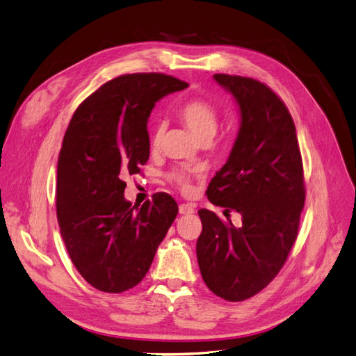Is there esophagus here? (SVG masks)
<instances>
[{"mask_svg":"<svg viewBox=\"0 0 356 356\" xmlns=\"http://www.w3.org/2000/svg\"><path fill=\"white\" fill-rule=\"evenodd\" d=\"M179 213L180 216H191V213H194V206L189 203H181L179 206Z\"/></svg>","mask_w":356,"mask_h":356,"instance_id":"34e87169","label":"esophagus"}]
</instances>
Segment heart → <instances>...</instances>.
Here are the masks:
<instances>
[{
    "instance_id": "1",
    "label": "heart",
    "mask_w": 356,
    "mask_h": 356,
    "mask_svg": "<svg viewBox=\"0 0 356 356\" xmlns=\"http://www.w3.org/2000/svg\"><path fill=\"white\" fill-rule=\"evenodd\" d=\"M177 117L185 126L191 130V134L203 143V140H212L213 136L217 135L218 124H220V115L217 107L208 100L203 98H189V100L181 103L177 107ZM163 126L159 124L154 130L153 143L158 145L163 138ZM170 179L180 188H188V179L181 172H172Z\"/></svg>"
}]
</instances>
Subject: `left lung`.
Instances as JSON below:
<instances>
[{"label": "left lung", "mask_w": 356, "mask_h": 356, "mask_svg": "<svg viewBox=\"0 0 356 356\" xmlns=\"http://www.w3.org/2000/svg\"><path fill=\"white\" fill-rule=\"evenodd\" d=\"M239 107L238 136L208 186L209 202L241 213L243 226L200 209L197 261L209 290L241 302L264 290L290 254L305 204L303 165L285 103L261 81L216 74Z\"/></svg>", "instance_id": "8db88e82"}]
</instances>
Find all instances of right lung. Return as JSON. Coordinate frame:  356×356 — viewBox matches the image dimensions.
I'll list each match as a JSON object with an SVG mask.
<instances>
[{"mask_svg":"<svg viewBox=\"0 0 356 356\" xmlns=\"http://www.w3.org/2000/svg\"><path fill=\"white\" fill-rule=\"evenodd\" d=\"M188 88L158 72L107 81L74 112L57 163L56 209L60 235L86 282L122 293L147 275L179 206L165 193L140 208L124 198L122 177L150 156L147 122L156 102Z\"/></svg>","mask_w":356,"mask_h":356,"instance_id":"obj_1","label":"right lung"}]
</instances>
